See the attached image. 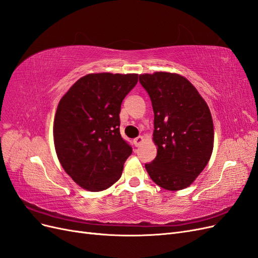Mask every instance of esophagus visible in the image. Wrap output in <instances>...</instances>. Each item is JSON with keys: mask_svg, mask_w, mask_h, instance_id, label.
Listing matches in <instances>:
<instances>
[{"mask_svg": "<svg viewBox=\"0 0 258 258\" xmlns=\"http://www.w3.org/2000/svg\"><path fill=\"white\" fill-rule=\"evenodd\" d=\"M142 143H143V137H138L134 140V144L136 147H139Z\"/></svg>", "mask_w": 258, "mask_h": 258, "instance_id": "esophagus-1", "label": "esophagus"}]
</instances>
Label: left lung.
Masks as SVG:
<instances>
[{"mask_svg":"<svg viewBox=\"0 0 258 258\" xmlns=\"http://www.w3.org/2000/svg\"><path fill=\"white\" fill-rule=\"evenodd\" d=\"M154 110L153 141L157 156L145 168L167 190L194 183L211 158L214 127L210 108L186 77L170 72L140 74Z\"/></svg>","mask_w":258,"mask_h":258,"instance_id":"obj_1","label":"left lung"}]
</instances>
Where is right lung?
<instances>
[{"label": "right lung", "instance_id": "right-lung-1", "mask_svg": "<svg viewBox=\"0 0 258 258\" xmlns=\"http://www.w3.org/2000/svg\"><path fill=\"white\" fill-rule=\"evenodd\" d=\"M138 76L90 73L59 101L53 120L54 150L62 168L86 190H104L121 176L132 148L119 132L120 105Z\"/></svg>", "mask_w": 258, "mask_h": 258}]
</instances>
